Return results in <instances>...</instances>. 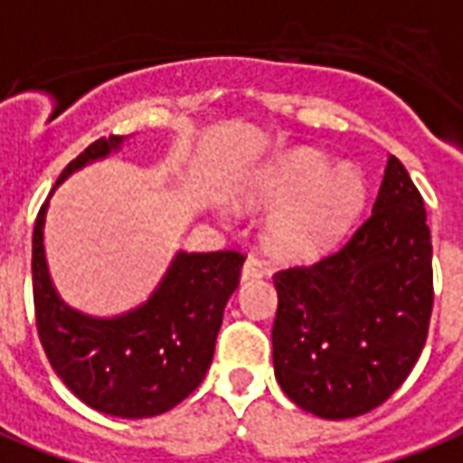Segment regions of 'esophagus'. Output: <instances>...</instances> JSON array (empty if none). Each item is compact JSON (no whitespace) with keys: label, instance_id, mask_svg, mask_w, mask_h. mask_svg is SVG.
Instances as JSON below:
<instances>
[{"label":"esophagus","instance_id":"1","mask_svg":"<svg viewBox=\"0 0 463 463\" xmlns=\"http://www.w3.org/2000/svg\"><path fill=\"white\" fill-rule=\"evenodd\" d=\"M258 277H265V267L260 265L258 260L248 258L245 260V265H242L241 279L242 282H248V279H258Z\"/></svg>","mask_w":463,"mask_h":463}]
</instances>
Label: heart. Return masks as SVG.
Instances as JSON below:
<instances>
[{
  "mask_svg": "<svg viewBox=\"0 0 463 463\" xmlns=\"http://www.w3.org/2000/svg\"><path fill=\"white\" fill-rule=\"evenodd\" d=\"M241 205L275 211L267 238L277 255L317 258L334 248L365 205V181L354 166H334L317 149H294L250 179Z\"/></svg>",
  "mask_w": 463,
  "mask_h": 463,
  "instance_id": "heart-1",
  "label": "heart"
}]
</instances>
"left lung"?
I'll return each instance as SVG.
<instances>
[{"instance_id": "8db88e82", "label": "left lung", "mask_w": 463, "mask_h": 463, "mask_svg": "<svg viewBox=\"0 0 463 463\" xmlns=\"http://www.w3.org/2000/svg\"><path fill=\"white\" fill-rule=\"evenodd\" d=\"M272 363L294 405L348 420L383 405L420 361L432 241L420 191L390 154L373 213L334 255L275 275Z\"/></svg>"}]
</instances>
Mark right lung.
Here are the masks:
<instances>
[{
    "instance_id": "right-lung-1",
    "label": "right lung",
    "mask_w": 463,
    "mask_h": 463,
    "mask_svg": "<svg viewBox=\"0 0 463 463\" xmlns=\"http://www.w3.org/2000/svg\"><path fill=\"white\" fill-rule=\"evenodd\" d=\"M125 142L127 137L92 142L61 171L53 191L78 169L119 152ZM46 213L49 201L33 225L31 277L41 345L56 375L98 412L125 420L169 412L211 368L222 309L241 284L245 255L181 250L149 299L118 317H90L68 307L51 279L43 248Z\"/></svg>"
}]
</instances>
